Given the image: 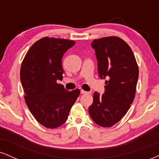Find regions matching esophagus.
<instances>
[{
	"label": "esophagus",
	"instance_id": "1",
	"mask_svg": "<svg viewBox=\"0 0 159 159\" xmlns=\"http://www.w3.org/2000/svg\"><path fill=\"white\" fill-rule=\"evenodd\" d=\"M81 94H90V92H87V91H84L83 90H81Z\"/></svg>",
	"mask_w": 159,
	"mask_h": 159
}]
</instances>
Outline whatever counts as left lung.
<instances>
[{
	"instance_id": "8db88e82",
	"label": "left lung",
	"mask_w": 159,
	"mask_h": 159,
	"mask_svg": "<svg viewBox=\"0 0 159 159\" xmlns=\"http://www.w3.org/2000/svg\"><path fill=\"white\" fill-rule=\"evenodd\" d=\"M91 45L96 52L98 75L107 80L105 93H94L89 114L97 125L111 127L125 116L134 101L139 69L132 49L121 38L94 39Z\"/></svg>"
}]
</instances>
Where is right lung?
I'll return each instance as SVG.
<instances>
[{
  "instance_id": "right-lung-1",
  "label": "right lung",
  "mask_w": 159,
  "mask_h": 159,
  "mask_svg": "<svg viewBox=\"0 0 159 159\" xmlns=\"http://www.w3.org/2000/svg\"><path fill=\"white\" fill-rule=\"evenodd\" d=\"M73 40L43 37L30 47L24 58L20 78L25 102L33 116L43 126L63 125L80 90L68 91L57 83L63 79L62 58L75 45Z\"/></svg>"
}]
</instances>
